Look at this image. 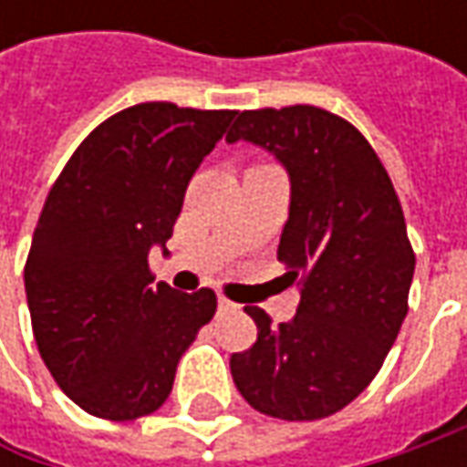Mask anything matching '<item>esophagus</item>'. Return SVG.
<instances>
[{
	"instance_id": "34e87169",
	"label": "esophagus",
	"mask_w": 467,
	"mask_h": 467,
	"mask_svg": "<svg viewBox=\"0 0 467 467\" xmlns=\"http://www.w3.org/2000/svg\"><path fill=\"white\" fill-rule=\"evenodd\" d=\"M218 306H221V312H228V309H236V304L234 301H228L225 296H218Z\"/></svg>"
}]
</instances>
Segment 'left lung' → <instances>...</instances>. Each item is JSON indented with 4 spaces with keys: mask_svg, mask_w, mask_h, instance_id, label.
Segmentation results:
<instances>
[{
    "mask_svg": "<svg viewBox=\"0 0 467 467\" xmlns=\"http://www.w3.org/2000/svg\"><path fill=\"white\" fill-rule=\"evenodd\" d=\"M239 140L288 171L278 260L301 301L278 327L260 306L244 309L257 340L231 356V374L254 410L317 421L367 389L400 332L416 270L403 207L367 137L325 109L242 111L225 135Z\"/></svg>",
    "mask_w": 467,
    "mask_h": 467,
    "instance_id": "8db88e82",
    "label": "left lung"
}]
</instances>
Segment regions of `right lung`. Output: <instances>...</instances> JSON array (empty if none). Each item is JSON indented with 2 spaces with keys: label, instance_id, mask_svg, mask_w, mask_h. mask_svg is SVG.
<instances>
[{
  "label": "right lung",
  "instance_id": "add662e5",
  "mask_svg": "<svg viewBox=\"0 0 467 467\" xmlns=\"http://www.w3.org/2000/svg\"><path fill=\"white\" fill-rule=\"evenodd\" d=\"M236 111L137 103L99 124L46 197L26 262L36 346L62 392L109 421L166 403L215 294L153 283L189 179Z\"/></svg>",
  "mask_w": 467,
  "mask_h": 467
}]
</instances>
